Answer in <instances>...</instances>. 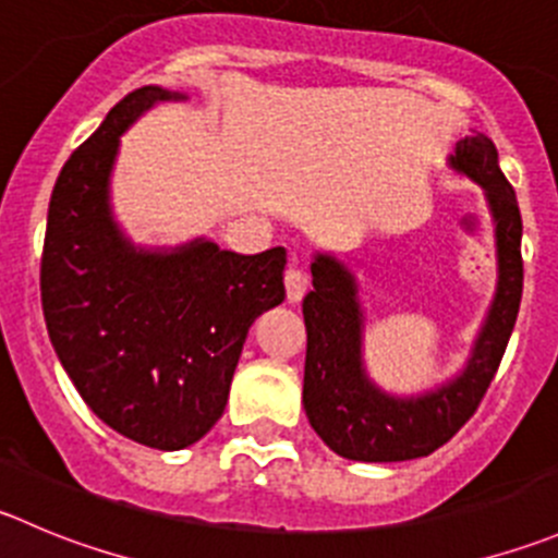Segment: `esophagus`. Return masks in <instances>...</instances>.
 <instances>
[{"label": "esophagus", "instance_id": "esophagus-1", "mask_svg": "<svg viewBox=\"0 0 558 558\" xmlns=\"http://www.w3.org/2000/svg\"><path fill=\"white\" fill-rule=\"evenodd\" d=\"M286 296H289V302H300L302 296H305L307 286H311V278H307V272L302 267H296V264H291L289 269H286Z\"/></svg>", "mask_w": 558, "mask_h": 558}]
</instances>
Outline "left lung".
Here are the masks:
<instances>
[{
  "instance_id": "left-lung-1",
  "label": "left lung",
  "mask_w": 558,
  "mask_h": 558,
  "mask_svg": "<svg viewBox=\"0 0 558 558\" xmlns=\"http://www.w3.org/2000/svg\"><path fill=\"white\" fill-rule=\"evenodd\" d=\"M450 169L485 191L499 262L496 296L472 356L456 378L409 398L384 392L367 378L362 362L365 318L354 275L329 253H316L311 264L313 291L302 300L307 329L302 403L324 445L349 461H411L447 445L477 411L510 343L523 294V223L515 191L501 174L499 153L485 133L456 144Z\"/></svg>"
}]
</instances>
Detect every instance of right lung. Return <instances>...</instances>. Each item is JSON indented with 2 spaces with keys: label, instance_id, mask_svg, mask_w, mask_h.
<instances>
[{
  "label": "right lung",
  "instance_id": "1",
  "mask_svg": "<svg viewBox=\"0 0 558 558\" xmlns=\"http://www.w3.org/2000/svg\"><path fill=\"white\" fill-rule=\"evenodd\" d=\"M160 100L142 86L108 111L62 166L48 204L40 296L48 338L84 403L155 450L196 445L229 400L251 324L286 296V251H220L193 240L135 247L111 215L119 135Z\"/></svg>",
  "mask_w": 558,
  "mask_h": 558
}]
</instances>
